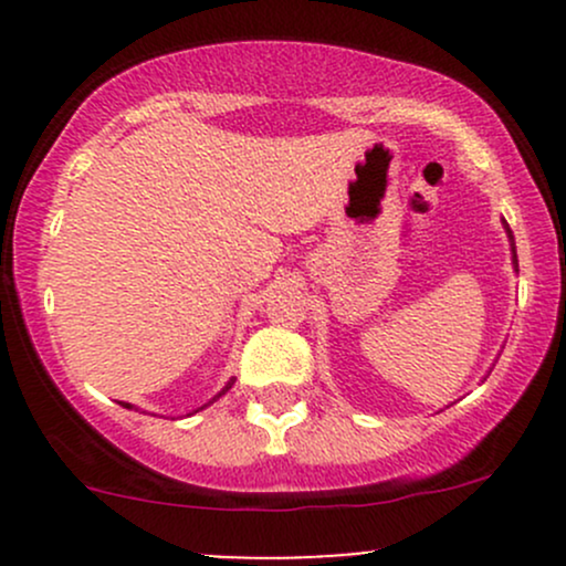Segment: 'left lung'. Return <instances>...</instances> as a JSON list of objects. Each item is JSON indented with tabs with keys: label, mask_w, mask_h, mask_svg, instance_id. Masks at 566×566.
Listing matches in <instances>:
<instances>
[{
	"label": "left lung",
	"mask_w": 566,
	"mask_h": 566,
	"mask_svg": "<svg viewBox=\"0 0 566 566\" xmlns=\"http://www.w3.org/2000/svg\"><path fill=\"white\" fill-rule=\"evenodd\" d=\"M509 237H511V229H509ZM513 239V237H511ZM513 263H516V250H513Z\"/></svg>",
	"instance_id": "8db88e82"
}]
</instances>
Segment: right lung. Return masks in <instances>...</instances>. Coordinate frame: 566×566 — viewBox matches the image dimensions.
<instances>
[{
    "mask_svg": "<svg viewBox=\"0 0 566 566\" xmlns=\"http://www.w3.org/2000/svg\"><path fill=\"white\" fill-rule=\"evenodd\" d=\"M229 388H231V382H229V386H226V388H223V391H229ZM223 391H220V394H223ZM122 407H129V405H122Z\"/></svg>",
    "mask_w": 566,
    "mask_h": 566,
    "instance_id": "add662e5",
    "label": "right lung"
}]
</instances>
